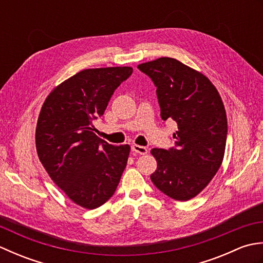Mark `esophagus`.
<instances>
[{"label": "esophagus", "instance_id": "esophagus-1", "mask_svg": "<svg viewBox=\"0 0 263 263\" xmlns=\"http://www.w3.org/2000/svg\"><path fill=\"white\" fill-rule=\"evenodd\" d=\"M132 152H135L137 154L140 155H147L148 154V149L143 146H140V144H133L132 146Z\"/></svg>", "mask_w": 263, "mask_h": 263}]
</instances>
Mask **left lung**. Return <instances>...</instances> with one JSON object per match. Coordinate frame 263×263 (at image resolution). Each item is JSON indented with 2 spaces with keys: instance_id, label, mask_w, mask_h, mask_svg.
Instances as JSON below:
<instances>
[{
  "instance_id": "obj_1",
  "label": "left lung",
  "mask_w": 263,
  "mask_h": 263,
  "mask_svg": "<svg viewBox=\"0 0 263 263\" xmlns=\"http://www.w3.org/2000/svg\"><path fill=\"white\" fill-rule=\"evenodd\" d=\"M157 87L160 116L177 123L175 148L153 149L150 178L170 198L187 201L202 192L225 155L227 117L219 92L203 73L172 58L138 65Z\"/></svg>"
}]
</instances>
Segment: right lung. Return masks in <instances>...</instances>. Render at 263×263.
I'll return each mask as SVG.
<instances>
[{
  "instance_id": "1",
  "label": "right lung",
  "mask_w": 263,
  "mask_h": 263,
  "mask_svg": "<svg viewBox=\"0 0 263 263\" xmlns=\"http://www.w3.org/2000/svg\"><path fill=\"white\" fill-rule=\"evenodd\" d=\"M131 66L87 69L55 87L44 102L36 127L38 158L72 202L86 209L104 204L119 185L130 146L98 138L92 121L102 116Z\"/></svg>"
}]
</instances>
